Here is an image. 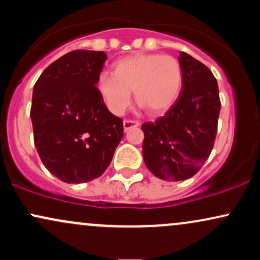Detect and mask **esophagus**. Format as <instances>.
<instances>
[{
  "mask_svg": "<svg viewBox=\"0 0 260 260\" xmlns=\"http://www.w3.org/2000/svg\"><path fill=\"white\" fill-rule=\"evenodd\" d=\"M139 126V122L138 121H134V120H124L123 121V128L124 131H129L132 129V128H136Z\"/></svg>",
  "mask_w": 260,
  "mask_h": 260,
  "instance_id": "obj_1",
  "label": "esophagus"
}]
</instances>
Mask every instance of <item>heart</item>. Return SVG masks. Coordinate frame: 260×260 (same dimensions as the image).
I'll return each instance as SVG.
<instances>
[{"mask_svg":"<svg viewBox=\"0 0 260 260\" xmlns=\"http://www.w3.org/2000/svg\"><path fill=\"white\" fill-rule=\"evenodd\" d=\"M180 61L170 55L139 53L118 59L113 74H101L98 90L113 113H122L131 103V91L145 111L159 115L175 104L182 90Z\"/></svg>","mask_w":260,"mask_h":260,"instance_id":"1","label":"heart"}]
</instances>
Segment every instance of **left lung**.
I'll return each mask as SVG.
<instances>
[{"label": "left lung", "mask_w": 260, "mask_h": 260, "mask_svg": "<svg viewBox=\"0 0 260 260\" xmlns=\"http://www.w3.org/2000/svg\"><path fill=\"white\" fill-rule=\"evenodd\" d=\"M183 85L162 117L142 124L143 157L151 174L165 181L188 180L213 150L220 103L217 82L205 64L180 53Z\"/></svg>", "instance_id": "1"}]
</instances>
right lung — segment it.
<instances>
[{
  "label": "right lung",
  "instance_id": "obj_1",
  "mask_svg": "<svg viewBox=\"0 0 260 260\" xmlns=\"http://www.w3.org/2000/svg\"><path fill=\"white\" fill-rule=\"evenodd\" d=\"M107 56L74 50L52 62L34 85L30 117L44 166L66 183L100 177L123 137L122 118L98 90Z\"/></svg>",
  "mask_w": 260,
  "mask_h": 260
}]
</instances>
